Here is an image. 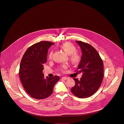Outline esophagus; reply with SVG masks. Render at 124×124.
<instances>
[{
    "label": "esophagus",
    "instance_id": "1",
    "mask_svg": "<svg viewBox=\"0 0 124 124\" xmlns=\"http://www.w3.org/2000/svg\"><path fill=\"white\" fill-rule=\"evenodd\" d=\"M62 79H63V80H66L68 79L69 78H68V77H62Z\"/></svg>",
    "mask_w": 124,
    "mask_h": 124
}]
</instances>
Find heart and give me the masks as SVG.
<instances>
[{
  "mask_svg": "<svg viewBox=\"0 0 124 124\" xmlns=\"http://www.w3.org/2000/svg\"><path fill=\"white\" fill-rule=\"evenodd\" d=\"M61 47L69 55H70V58L71 62L74 64H78L80 62L81 57V55L76 53L77 49L76 47L70 42H66L62 44L61 45ZM53 54V51H51L49 55L48 58L51 59L52 58ZM68 68V65L67 64H63L60 66L59 68V70L61 71H64V70Z\"/></svg>",
  "mask_w": 124,
  "mask_h": 124,
  "instance_id": "b5f03b06",
  "label": "heart"
}]
</instances>
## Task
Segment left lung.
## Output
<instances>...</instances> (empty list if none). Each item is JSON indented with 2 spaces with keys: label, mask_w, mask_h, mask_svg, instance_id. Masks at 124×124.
<instances>
[{
  "label": "left lung",
  "mask_w": 124,
  "mask_h": 124,
  "mask_svg": "<svg viewBox=\"0 0 124 124\" xmlns=\"http://www.w3.org/2000/svg\"><path fill=\"white\" fill-rule=\"evenodd\" d=\"M80 47L82 55L76 71L83 74L80 80L73 78L75 85L71 89L73 95L80 98L89 97L100 88L104 76L103 60L96 49L91 45L76 41Z\"/></svg>",
  "instance_id": "1"
}]
</instances>
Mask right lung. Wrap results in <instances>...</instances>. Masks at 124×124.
I'll return each mask as SVG.
<instances>
[{"mask_svg":"<svg viewBox=\"0 0 124 124\" xmlns=\"http://www.w3.org/2000/svg\"><path fill=\"white\" fill-rule=\"evenodd\" d=\"M54 44L49 41H40L29 47L22 58L19 77L25 90L33 98L43 99L50 96L60 79L58 76L45 78L42 72L48 49Z\"/></svg>","mask_w":124,"mask_h":124,"instance_id":"right-lung-1","label":"right lung"}]
</instances>
